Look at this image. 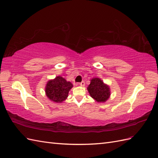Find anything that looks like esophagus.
<instances>
[{
	"mask_svg": "<svg viewBox=\"0 0 158 158\" xmlns=\"http://www.w3.org/2000/svg\"><path fill=\"white\" fill-rule=\"evenodd\" d=\"M80 85L81 86H85V82H84V81H82V82H81L80 83Z\"/></svg>",
	"mask_w": 158,
	"mask_h": 158,
	"instance_id": "esophagus-1",
	"label": "esophagus"
}]
</instances>
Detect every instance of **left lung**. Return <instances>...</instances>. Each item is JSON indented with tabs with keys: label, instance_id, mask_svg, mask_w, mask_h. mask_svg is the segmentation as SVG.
Instances as JSON below:
<instances>
[{
	"label": "left lung",
	"instance_id": "obj_1",
	"mask_svg": "<svg viewBox=\"0 0 158 158\" xmlns=\"http://www.w3.org/2000/svg\"><path fill=\"white\" fill-rule=\"evenodd\" d=\"M87 89L90 97L98 102H106L110 95L109 86L98 78H92Z\"/></svg>",
	"mask_w": 158,
	"mask_h": 158
}]
</instances>
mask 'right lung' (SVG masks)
<instances>
[{
  "label": "right lung",
  "mask_w": 158,
  "mask_h": 158,
  "mask_svg": "<svg viewBox=\"0 0 158 158\" xmlns=\"http://www.w3.org/2000/svg\"><path fill=\"white\" fill-rule=\"evenodd\" d=\"M73 87L70 82L66 81L61 76L50 80L45 86V94L48 98L54 102H62L68 97L69 91Z\"/></svg>",
  "instance_id": "right-lung-1"
}]
</instances>
